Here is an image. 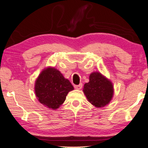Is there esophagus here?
<instances>
[{
    "mask_svg": "<svg viewBox=\"0 0 148 148\" xmlns=\"http://www.w3.org/2000/svg\"><path fill=\"white\" fill-rule=\"evenodd\" d=\"M74 87L75 89H77V90H80V89H81L82 87H83V84L81 83V84H79V85H74Z\"/></svg>",
    "mask_w": 148,
    "mask_h": 148,
    "instance_id": "1",
    "label": "esophagus"
}]
</instances>
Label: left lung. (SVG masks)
<instances>
[{"label":"left lung","mask_w":148,"mask_h":148,"mask_svg":"<svg viewBox=\"0 0 148 148\" xmlns=\"http://www.w3.org/2000/svg\"><path fill=\"white\" fill-rule=\"evenodd\" d=\"M88 101L96 108H101L110 102L113 96V86L110 80L99 72H93L89 77V82L83 88Z\"/></svg>","instance_id":"left-lung-1"}]
</instances>
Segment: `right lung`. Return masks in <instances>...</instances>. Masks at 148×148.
<instances>
[{
  "label": "right lung",
  "mask_w": 148,
  "mask_h": 148,
  "mask_svg": "<svg viewBox=\"0 0 148 148\" xmlns=\"http://www.w3.org/2000/svg\"><path fill=\"white\" fill-rule=\"evenodd\" d=\"M74 89L68 79L54 67H47L35 81V92L39 102L56 110L64 102L69 92Z\"/></svg>",
  "instance_id": "1"
}]
</instances>
